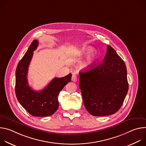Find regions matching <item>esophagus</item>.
Returning <instances> with one entry per match:
<instances>
[{
  "mask_svg": "<svg viewBox=\"0 0 146 146\" xmlns=\"http://www.w3.org/2000/svg\"><path fill=\"white\" fill-rule=\"evenodd\" d=\"M72 81L73 82H76L77 81V76L76 74H73L72 75Z\"/></svg>",
  "mask_w": 146,
  "mask_h": 146,
  "instance_id": "esophagus-1",
  "label": "esophagus"
}]
</instances>
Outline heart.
<instances>
[{
  "mask_svg": "<svg viewBox=\"0 0 146 146\" xmlns=\"http://www.w3.org/2000/svg\"><path fill=\"white\" fill-rule=\"evenodd\" d=\"M92 48L91 47L88 46V47H85L84 48H82L81 53L82 55H86L88 53H90L92 51ZM98 58V53L96 51H92L91 53V54L88 56L87 60L86 61L85 64L84 65V67L86 68H88L92 66L96 61L97 59Z\"/></svg>",
  "mask_w": 146,
  "mask_h": 146,
  "instance_id": "obj_1",
  "label": "heart"
}]
</instances>
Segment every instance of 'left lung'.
Instances as JSON below:
<instances>
[{
	"label": "left lung",
	"instance_id": "obj_1",
	"mask_svg": "<svg viewBox=\"0 0 146 146\" xmlns=\"http://www.w3.org/2000/svg\"><path fill=\"white\" fill-rule=\"evenodd\" d=\"M79 75L83 102L90 114L106 116L121 108L128 91L127 70L111 46H107V53L100 64Z\"/></svg>",
	"mask_w": 146,
	"mask_h": 146
}]
</instances>
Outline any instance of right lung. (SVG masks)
<instances>
[{"label": "right lung", "instance_id": "obj_1", "mask_svg": "<svg viewBox=\"0 0 146 146\" xmlns=\"http://www.w3.org/2000/svg\"><path fill=\"white\" fill-rule=\"evenodd\" d=\"M37 46L38 41L34 40L19 62L15 72V90L18 102L30 114L35 117H47L52 115L58 110L59 93L70 82L72 74L61 78L55 77L40 91L33 90L28 84L27 74L33 52Z\"/></svg>", "mask_w": 146, "mask_h": 146}]
</instances>
